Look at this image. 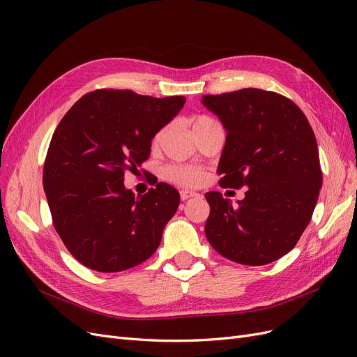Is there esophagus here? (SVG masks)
Here are the masks:
<instances>
[{
  "label": "esophagus",
  "instance_id": "34e87169",
  "mask_svg": "<svg viewBox=\"0 0 357 357\" xmlns=\"http://www.w3.org/2000/svg\"><path fill=\"white\" fill-rule=\"evenodd\" d=\"M180 197H181L183 201H186V199H189V198H197V197H199V193L192 192V190H181V192H180Z\"/></svg>",
  "mask_w": 357,
  "mask_h": 357
}]
</instances>
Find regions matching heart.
Listing matches in <instances>:
<instances>
[{
  "mask_svg": "<svg viewBox=\"0 0 357 357\" xmlns=\"http://www.w3.org/2000/svg\"><path fill=\"white\" fill-rule=\"evenodd\" d=\"M211 121L213 119L208 116H197L195 119H193V128H198V126H201L204 123H208ZM167 129H168L167 126L162 128L155 134V137H153L155 146H158L162 142V138L165 137ZM164 177L171 183H176V185L190 188V186H197L201 181V172L197 168L188 167V165H169L164 171Z\"/></svg>",
  "mask_w": 357,
  "mask_h": 357,
  "instance_id": "1",
  "label": "heart"
}]
</instances>
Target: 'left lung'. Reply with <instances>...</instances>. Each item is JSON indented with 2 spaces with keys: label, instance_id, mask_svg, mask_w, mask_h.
I'll use <instances>...</instances> for the list:
<instances>
[{
  "label": "left lung",
  "instance_id": "left-lung-1",
  "mask_svg": "<svg viewBox=\"0 0 357 357\" xmlns=\"http://www.w3.org/2000/svg\"><path fill=\"white\" fill-rule=\"evenodd\" d=\"M202 104L228 131L220 186L248 188L236 207L220 192L205 193V236L236 264L274 262L296 245L317 204L323 178L314 132L299 107L277 92L204 95Z\"/></svg>",
  "mask_w": 357,
  "mask_h": 357
}]
</instances>
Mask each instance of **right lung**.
I'll use <instances>...</instances> for the list:
<instances>
[{
  "label": "right lung",
  "instance_id": "right-lung-1",
  "mask_svg": "<svg viewBox=\"0 0 357 357\" xmlns=\"http://www.w3.org/2000/svg\"><path fill=\"white\" fill-rule=\"evenodd\" d=\"M185 96L153 98L129 89L83 95L50 139L43 188L53 226L68 252L98 273H119L152 256L180 204L155 181L142 197L123 185L149 159L152 138L185 105Z\"/></svg>",
  "mask_w": 357,
  "mask_h": 357
}]
</instances>
